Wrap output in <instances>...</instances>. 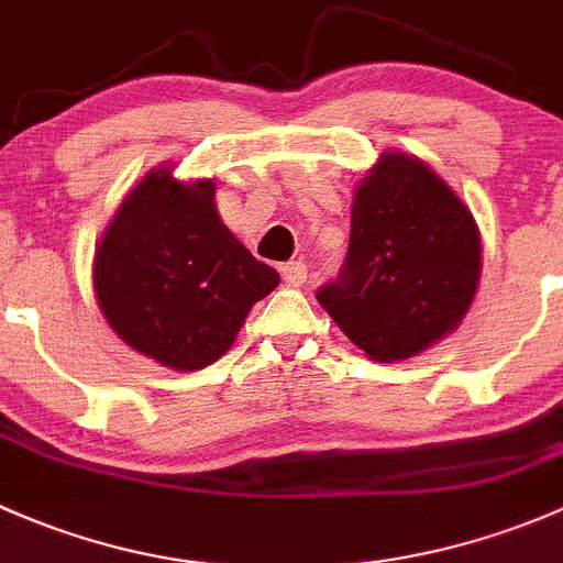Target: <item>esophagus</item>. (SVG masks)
<instances>
[{
  "label": "esophagus",
  "mask_w": 563,
  "mask_h": 563,
  "mask_svg": "<svg viewBox=\"0 0 563 563\" xmlns=\"http://www.w3.org/2000/svg\"><path fill=\"white\" fill-rule=\"evenodd\" d=\"M306 274H309V271H306V263H300V260L282 265V279L292 284V287H300V284L306 282Z\"/></svg>",
  "instance_id": "34e87169"
}]
</instances>
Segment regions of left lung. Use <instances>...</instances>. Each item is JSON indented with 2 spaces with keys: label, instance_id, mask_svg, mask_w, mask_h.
Instances as JSON below:
<instances>
[{
  "label": "left lung",
  "instance_id": "left-lung-1",
  "mask_svg": "<svg viewBox=\"0 0 563 563\" xmlns=\"http://www.w3.org/2000/svg\"><path fill=\"white\" fill-rule=\"evenodd\" d=\"M479 268L461 197L422 159L387 152L357 187L350 252L317 300L371 361H407L466 317Z\"/></svg>",
  "mask_w": 563,
  "mask_h": 563
}]
</instances>
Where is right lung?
<instances>
[{
  "mask_svg": "<svg viewBox=\"0 0 563 563\" xmlns=\"http://www.w3.org/2000/svg\"><path fill=\"white\" fill-rule=\"evenodd\" d=\"M213 181L184 184L167 165L115 211L95 254V292L121 341L173 371L211 366L257 300L279 284L224 228Z\"/></svg>",
  "mask_w": 563,
  "mask_h": 563,
  "instance_id": "right-lung-1",
  "label": "right lung"
}]
</instances>
